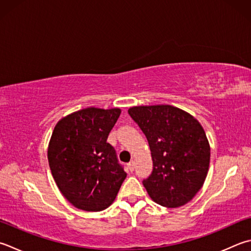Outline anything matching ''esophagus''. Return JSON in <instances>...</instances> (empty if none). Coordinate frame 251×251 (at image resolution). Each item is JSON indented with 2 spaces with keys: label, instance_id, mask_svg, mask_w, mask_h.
Here are the masks:
<instances>
[{
  "label": "esophagus",
  "instance_id": "esophagus-1",
  "mask_svg": "<svg viewBox=\"0 0 251 251\" xmlns=\"http://www.w3.org/2000/svg\"><path fill=\"white\" fill-rule=\"evenodd\" d=\"M127 166H128V170H129L130 172H132V171H134V169H135V162H134V161L129 162V163L127 164Z\"/></svg>",
  "mask_w": 251,
  "mask_h": 251
}]
</instances>
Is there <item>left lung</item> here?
Instances as JSON below:
<instances>
[{
  "mask_svg": "<svg viewBox=\"0 0 251 251\" xmlns=\"http://www.w3.org/2000/svg\"><path fill=\"white\" fill-rule=\"evenodd\" d=\"M128 114L146 135L153 170L142 180L150 198L177 208L202 187L210 163V145L200 123L172 105L132 106Z\"/></svg>",
  "mask_w": 251,
  "mask_h": 251,
  "instance_id": "1",
  "label": "left lung"
}]
</instances>
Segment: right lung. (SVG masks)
<instances>
[{
  "instance_id": "add662e5",
  "label": "right lung",
  "mask_w": 251,
  "mask_h": 251,
  "mask_svg": "<svg viewBox=\"0 0 251 251\" xmlns=\"http://www.w3.org/2000/svg\"><path fill=\"white\" fill-rule=\"evenodd\" d=\"M120 115V109L87 107L54 127L49 165L58 189L74 207L97 212L115 200L127 174L106 139Z\"/></svg>"
}]
</instances>
